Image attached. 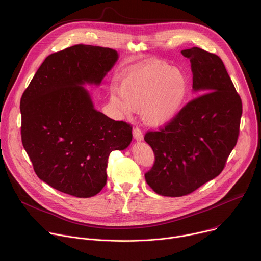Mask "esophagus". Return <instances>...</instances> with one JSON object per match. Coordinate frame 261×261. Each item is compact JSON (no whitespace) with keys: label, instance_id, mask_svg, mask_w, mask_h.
<instances>
[{"label":"esophagus","instance_id":"34e87169","mask_svg":"<svg viewBox=\"0 0 261 261\" xmlns=\"http://www.w3.org/2000/svg\"><path fill=\"white\" fill-rule=\"evenodd\" d=\"M133 136H134V139H135L136 141H138V142H141V141H143V139H144L143 133H142V130H141L138 126H136V127L133 129Z\"/></svg>","mask_w":261,"mask_h":261}]
</instances>
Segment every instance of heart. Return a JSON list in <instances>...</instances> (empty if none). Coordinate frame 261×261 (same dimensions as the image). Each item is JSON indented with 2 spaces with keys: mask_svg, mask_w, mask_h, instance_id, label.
Segmentation results:
<instances>
[{
  "mask_svg": "<svg viewBox=\"0 0 261 261\" xmlns=\"http://www.w3.org/2000/svg\"><path fill=\"white\" fill-rule=\"evenodd\" d=\"M188 91V78L181 70L154 63L126 73L111 100L127 113L141 109L146 124L163 126L180 114Z\"/></svg>",
  "mask_w": 261,
  "mask_h": 261,
  "instance_id": "heart-1",
  "label": "heart"
}]
</instances>
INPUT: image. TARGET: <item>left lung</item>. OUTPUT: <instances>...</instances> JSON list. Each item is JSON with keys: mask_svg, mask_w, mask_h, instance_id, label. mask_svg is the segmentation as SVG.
<instances>
[{"mask_svg": "<svg viewBox=\"0 0 261 261\" xmlns=\"http://www.w3.org/2000/svg\"><path fill=\"white\" fill-rule=\"evenodd\" d=\"M190 60L192 90L202 94L189 101L160 132L145 141L155 163L145 174L158 194L183 196L216 178L237 144L242 100L222 60L198 47L182 50Z\"/></svg>", "mask_w": 261, "mask_h": 261, "instance_id": "obj_1", "label": "left lung"}]
</instances>
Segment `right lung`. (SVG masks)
<instances>
[{
    "label": "right lung",
    "instance_id": "add662e5",
    "mask_svg": "<svg viewBox=\"0 0 261 261\" xmlns=\"http://www.w3.org/2000/svg\"><path fill=\"white\" fill-rule=\"evenodd\" d=\"M118 58L111 48H66L45 59L21 96L22 145L37 176L59 191L97 194L110 153L132 142V126L95 110L85 88L98 86Z\"/></svg>",
    "mask_w": 261,
    "mask_h": 261
}]
</instances>
